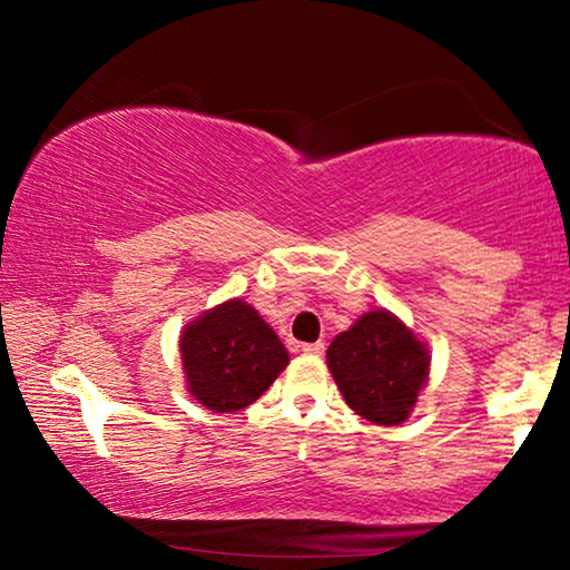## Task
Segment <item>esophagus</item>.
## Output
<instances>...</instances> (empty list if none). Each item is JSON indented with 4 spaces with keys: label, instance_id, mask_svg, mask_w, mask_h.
Here are the masks:
<instances>
[{
    "label": "esophagus",
    "instance_id": "esophagus-1",
    "mask_svg": "<svg viewBox=\"0 0 570 570\" xmlns=\"http://www.w3.org/2000/svg\"><path fill=\"white\" fill-rule=\"evenodd\" d=\"M301 350L306 355H322L324 353V342H306V345H301Z\"/></svg>",
    "mask_w": 570,
    "mask_h": 570
}]
</instances>
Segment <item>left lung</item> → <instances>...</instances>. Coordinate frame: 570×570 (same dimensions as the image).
<instances>
[{
  "label": "left lung",
  "mask_w": 570,
  "mask_h": 570,
  "mask_svg": "<svg viewBox=\"0 0 570 570\" xmlns=\"http://www.w3.org/2000/svg\"><path fill=\"white\" fill-rule=\"evenodd\" d=\"M326 365L350 410L368 423L400 425L425 386L431 355L410 326L376 308L332 340Z\"/></svg>",
  "instance_id": "8db88e82"
}]
</instances>
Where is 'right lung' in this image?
Returning a JSON list of instances; mask_svg holds the SVG:
<instances>
[{"label":"right lung","mask_w":570,"mask_h":570,"mask_svg":"<svg viewBox=\"0 0 570 570\" xmlns=\"http://www.w3.org/2000/svg\"><path fill=\"white\" fill-rule=\"evenodd\" d=\"M186 392L213 412H236L259 400L291 363V355L259 311L225 301L184 326Z\"/></svg>","instance_id":"add662e5"}]
</instances>
